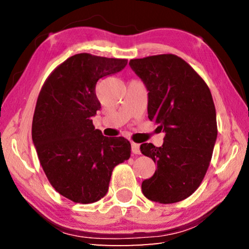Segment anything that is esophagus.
<instances>
[{"label": "esophagus", "mask_w": 249, "mask_h": 249, "mask_svg": "<svg viewBox=\"0 0 249 249\" xmlns=\"http://www.w3.org/2000/svg\"><path fill=\"white\" fill-rule=\"evenodd\" d=\"M132 153L135 154V155H140L141 154L140 145L136 144V142H132Z\"/></svg>", "instance_id": "obj_1"}]
</instances>
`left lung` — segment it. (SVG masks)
Returning a JSON list of instances; mask_svg holds the SVG:
<instances>
[{
  "instance_id": "8db88e82",
  "label": "left lung",
  "mask_w": 249,
  "mask_h": 249,
  "mask_svg": "<svg viewBox=\"0 0 249 249\" xmlns=\"http://www.w3.org/2000/svg\"><path fill=\"white\" fill-rule=\"evenodd\" d=\"M130 68L148 91V119L165 133L160 147L141 145L157 165L142 183L144 196L162 204L190 196L203 180L217 137L216 112L204 80L176 54L132 59Z\"/></svg>"
}]
</instances>
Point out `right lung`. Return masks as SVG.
I'll use <instances>...</instances> for the list:
<instances>
[{"label": "right lung", "instance_id": "right-lung-1", "mask_svg": "<svg viewBox=\"0 0 249 249\" xmlns=\"http://www.w3.org/2000/svg\"><path fill=\"white\" fill-rule=\"evenodd\" d=\"M126 65L127 59L74 54L50 73L39 92L34 146L50 184L75 203L102 199L114 167L130 156L126 138L105 137L92 123L101 108L96 82Z\"/></svg>", "mask_w": 249, "mask_h": 249}]
</instances>
